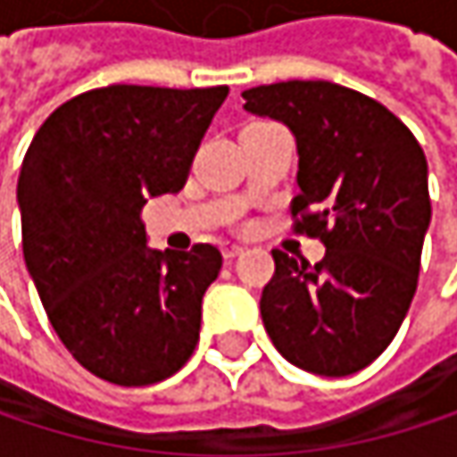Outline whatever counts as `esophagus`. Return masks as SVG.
Listing matches in <instances>:
<instances>
[{
    "label": "esophagus",
    "instance_id": "obj_1",
    "mask_svg": "<svg viewBox=\"0 0 457 457\" xmlns=\"http://www.w3.org/2000/svg\"><path fill=\"white\" fill-rule=\"evenodd\" d=\"M240 253H243V245L240 243H222V256L225 259H235Z\"/></svg>",
    "mask_w": 457,
    "mask_h": 457
}]
</instances>
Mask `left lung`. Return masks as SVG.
<instances>
[{"instance_id": "left-lung-1", "label": "left lung", "mask_w": 457, "mask_h": 457, "mask_svg": "<svg viewBox=\"0 0 457 457\" xmlns=\"http://www.w3.org/2000/svg\"><path fill=\"white\" fill-rule=\"evenodd\" d=\"M245 111L296 139L299 232L320 235L315 267L272 251L262 320L275 349L318 376L368 368L395 338L418 286L431 222L428 166L381 103L330 84L280 81L243 92Z\"/></svg>"}]
</instances>
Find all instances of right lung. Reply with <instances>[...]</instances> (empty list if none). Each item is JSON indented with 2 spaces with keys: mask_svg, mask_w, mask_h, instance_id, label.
I'll list each match as a JSON object with an SVG mask.
<instances>
[{
  "mask_svg": "<svg viewBox=\"0 0 457 457\" xmlns=\"http://www.w3.org/2000/svg\"><path fill=\"white\" fill-rule=\"evenodd\" d=\"M228 87L113 84L62 103L18 177L23 256L65 349L97 378L147 386L193 354L222 253L155 251L139 220L182 190Z\"/></svg>",
  "mask_w": 457,
  "mask_h": 457,
  "instance_id": "1",
  "label": "right lung"
}]
</instances>
